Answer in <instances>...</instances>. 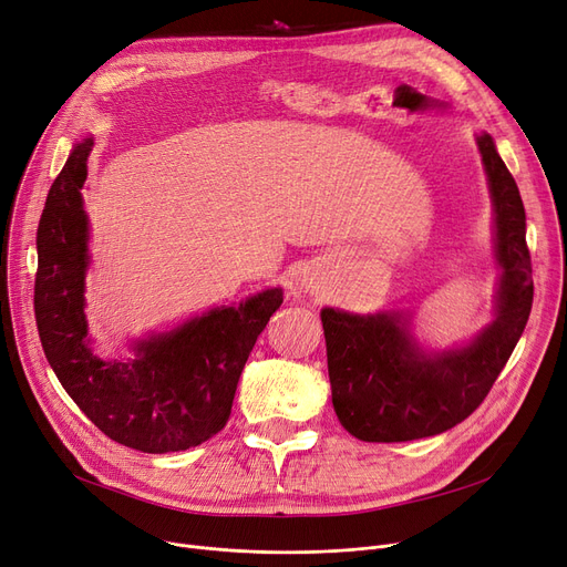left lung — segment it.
Segmentation results:
<instances>
[{"mask_svg":"<svg viewBox=\"0 0 567 567\" xmlns=\"http://www.w3.org/2000/svg\"><path fill=\"white\" fill-rule=\"evenodd\" d=\"M477 147L503 270L494 322L463 348L424 354L399 312L322 310L333 410L344 431L363 442L420 440L461 424L482 405L526 329L533 268L524 202L494 138L477 136Z\"/></svg>","mask_w":567,"mask_h":567,"instance_id":"8db88e82","label":"left lung"}]
</instances>
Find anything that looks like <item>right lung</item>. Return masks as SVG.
<instances>
[{
	"label": "right lung",
	"instance_id": "1",
	"mask_svg": "<svg viewBox=\"0 0 567 567\" xmlns=\"http://www.w3.org/2000/svg\"><path fill=\"white\" fill-rule=\"evenodd\" d=\"M92 145V138L73 145L39 219V338L60 384L102 433L147 454L183 452L225 429L243 365L280 308L282 289L141 340L134 361L94 357L83 312L87 215L81 196Z\"/></svg>",
	"mask_w": 567,
	"mask_h": 567
}]
</instances>
